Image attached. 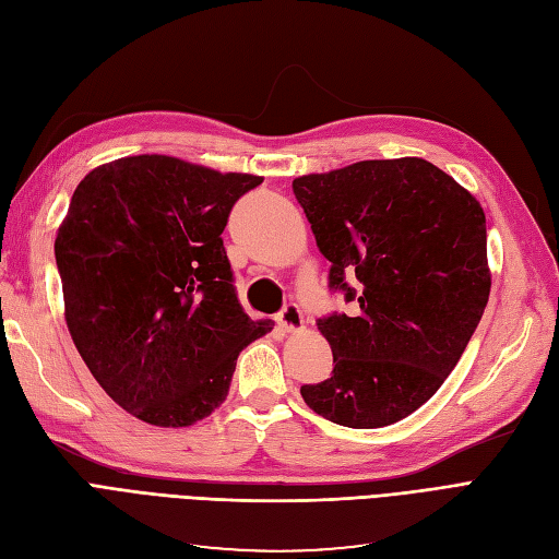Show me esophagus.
I'll return each mask as SVG.
<instances>
[{"label": "esophagus", "mask_w": 559, "mask_h": 559, "mask_svg": "<svg viewBox=\"0 0 559 559\" xmlns=\"http://www.w3.org/2000/svg\"><path fill=\"white\" fill-rule=\"evenodd\" d=\"M275 321L284 331H300L302 329V312L296 302H289V306L282 308V312L275 317Z\"/></svg>", "instance_id": "esophagus-1"}]
</instances>
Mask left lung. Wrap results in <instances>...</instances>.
I'll return each instance as SVG.
<instances>
[{
    "instance_id": "8db88e82",
    "label": "left lung",
    "mask_w": 559,
    "mask_h": 559,
    "mask_svg": "<svg viewBox=\"0 0 559 559\" xmlns=\"http://www.w3.org/2000/svg\"><path fill=\"white\" fill-rule=\"evenodd\" d=\"M294 195L331 261L329 289L354 302L317 319L333 373L300 396L341 427L394 425L438 392L485 312V212L421 158L298 177Z\"/></svg>"
}]
</instances>
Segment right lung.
Listing matches in <instances>:
<instances>
[{
	"mask_svg": "<svg viewBox=\"0 0 559 559\" xmlns=\"http://www.w3.org/2000/svg\"><path fill=\"white\" fill-rule=\"evenodd\" d=\"M261 181L130 156L76 186L56 238L67 329L99 386L148 425L207 417L240 352L273 331L242 310L222 238Z\"/></svg>",
	"mask_w": 559,
	"mask_h": 559,
	"instance_id": "right-lung-1",
	"label": "right lung"
}]
</instances>
